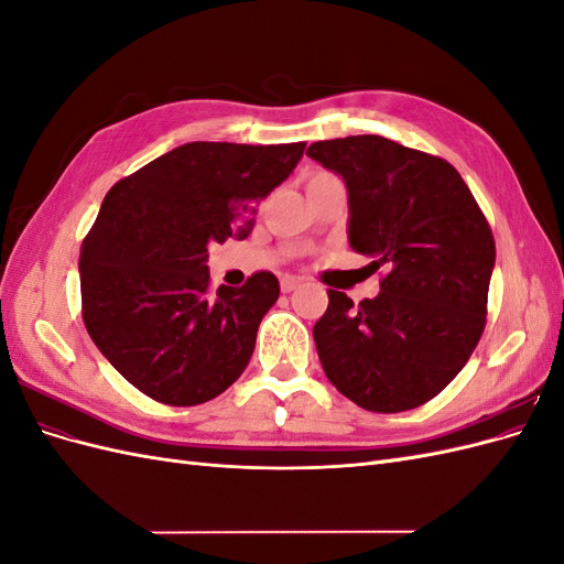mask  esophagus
Returning <instances> with one entry per match:
<instances>
[{"label": "esophagus", "instance_id": "34e87169", "mask_svg": "<svg viewBox=\"0 0 564 564\" xmlns=\"http://www.w3.org/2000/svg\"><path fill=\"white\" fill-rule=\"evenodd\" d=\"M280 286H282L284 294H289V292H294L296 286H301V280L294 278V275H284V278L280 280Z\"/></svg>", "mask_w": 564, "mask_h": 564}]
</instances>
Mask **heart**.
Wrapping results in <instances>:
<instances>
[{
  "label": "heart",
  "instance_id": "obj_1",
  "mask_svg": "<svg viewBox=\"0 0 564 564\" xmlns=\"http://www.w3.org/2000/svg\"><path fill=\"white\" fill-rule=\"evenodd\" d=\"M313 176H327V172H317V174H313ZM313 176H311V178H313Z\"/></svg>",
  "mask_w": 564,
  "mask_h": 564
}]
</instances>
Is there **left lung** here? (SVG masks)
Wrapping results in <instances>:
<instances>
[{"instance_id":"left-lung-1","label":"left lung","mask_w":564,"mask_h":564,"mask_svg":"<svg viewBox=\"0 0 564 564\" xmlns=\"http://www.w3.org/2000/svg\"><path fill=\"white\" fill-rule=\"evenodd\" d=\"M308 155L348 185L350 247L386 265L381 294L355 305L329 289L313 327L324 373L367 412L398 414L445 390L487 322L497 245L442 158L383 135L317 141Z\"/></svg>"}]
</instances>
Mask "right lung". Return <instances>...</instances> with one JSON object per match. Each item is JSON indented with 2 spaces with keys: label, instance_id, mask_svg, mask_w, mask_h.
<instances>
[{
  "label": "right lung",
  "instance_id": "add662e5",
  "mask_svg": "<svg viewBox=\"0 0 564 564\" xmlns=\"http://www.w3.org/2000/svg\"><path fill=\"white\" fill-rule=\"evenodd\" d=\"M305 143L195 141L117 181L79 251L82 319L143 395L209 402L247 369L280 282H209V245L247 237L256 204L294 172Z\"/></svg>",
  "mask_w": 564,
  "mask_h": 564
}]
</instances>
